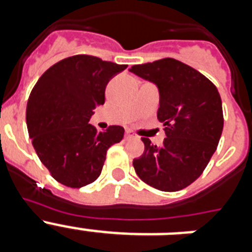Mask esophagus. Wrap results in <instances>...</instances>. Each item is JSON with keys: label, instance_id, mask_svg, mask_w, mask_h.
Listing matches in <instances>:
<instances>
[{"label": "esophagus", "instance_id": "34e87169", "mask_svg": "<svg viewBox=\"0 0 252 252\" xmlns=\"http://www.w3.org/2000/svg\"><path fill=\"white\" fill-rule=\"evenodd\" d=\"M125 137H126V140L128 139H133V137H136V135L133 133V131L131 130H126V132H125Z\"/></svg>", "mask_w": 252, "mask_h": 252}]
</instances>
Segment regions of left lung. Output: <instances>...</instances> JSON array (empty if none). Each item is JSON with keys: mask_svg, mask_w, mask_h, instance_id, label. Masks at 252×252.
I'll use <instances>...</instances> for the list:
<instances>
[{"mask_svg": "<svg viewBox=\"0 0 252 252\" xmlns=\"http://www.w3.org/2000/svg\"><path fill=\"white\" fill-rule=\"evenodd\" d=\"M158 86V120L166 137L161 146L142 137L145 151L133 160L142 182L162 192H177L201 177L223 130L222 101L215 84L192 66L173 58L130 69Z\"/></svg>", "mask_w": 252, "mask_h": 252, "instance_id": "obj_1", "label": "left lung"}]
</instances>
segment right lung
Here are the masks:
<instances>
[{"mask_svg":"<svg viewBox=\"0 0 252 252\" xmlns=\"http://www.w3.org/2000/svg\"><path fill=\"white\" fill-rule=\"evenodd\" d=\"M126 68L93 55H73L51 65L31 91L29 136L40 161L60 184L81 188L93 183L107 150L124 139L121 126L99 132L88 121L104 103L107 83Z\"/></svg>","mask_w":252,"mask_h":252,"instance_id":"1","label":"right lung"}]
</instances>
